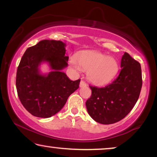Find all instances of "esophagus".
<instances>
[{"label": "esophagus", "mask_w": 157, "mask_h": 157, "mask_svg": "<svg viewBox=\"0 0 157 157\" xmlns=\"http://www.w3.org/2000/svg\"><path fill=\"white\" fill-rule=\"evenodd\" d=\"M87 86L86 83L84 81H81V82H80V87H85V86Z\"/></svg>", "instance_id": "34e87169"}]
</instances>
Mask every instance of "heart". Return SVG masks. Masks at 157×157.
<instances>
[{"mask_svg": "<svg viewBox=\"0 0 157 157\" xmlns=\"http://www.w3.org/2000/svg\"><path fill=\"white\" fill-rule=\"evenodd\" d=\"M75 59L71 60V64L76 69L88 71L89 80L94 84L104 85L111 82L119 72V63L113 57L98 51H89L79 53Z\"/></svg>", "mask_w": 157, "mask_h": 157, "instance_id": "obj_1", "label": "heart"}]
</instances>
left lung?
<instances>
[{
  "label": "left lung",
  "instance_id": "obj_1",
  "mask_svg": "<svg viewBox=\"0 0 157 157\" xmlns=\"http://www.w3.org/2000/svg\"><path fill=\"white\" fill-rule=\"evenodd\" d=\"M119 76L104 87L89 86L91 96L86 102L88 113L102 124L123 119L134 108L142 86L141 65L125 52L121 58Z\"/></svg>",
  "mask_w": 157,
  "mask_h": 157
}]
</instances>
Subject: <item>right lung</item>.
I'll list each match as a JSON object with an SVG mask.
<instances>
[{
  "instance_id": "1",
  "label": "right lung",
  "mask_w": 157,
  "mask_h": 157,
  "mask_svg": "<svg viewBox=\"0 0 157 157\" xmlns=\"http://www.w3.org/2000/svg\"><path fill=\"white\" fill-rule=\"evenodd\" d=\"M65 46L61 40H40L28 48L21 60L16 73L17 93L24 108L34 117H52L78 89L81 79L73 81L61 71L68 66ZM44 61L52 69L47 75H40L38 68Z\"/></svg>"
}]
</instances>
